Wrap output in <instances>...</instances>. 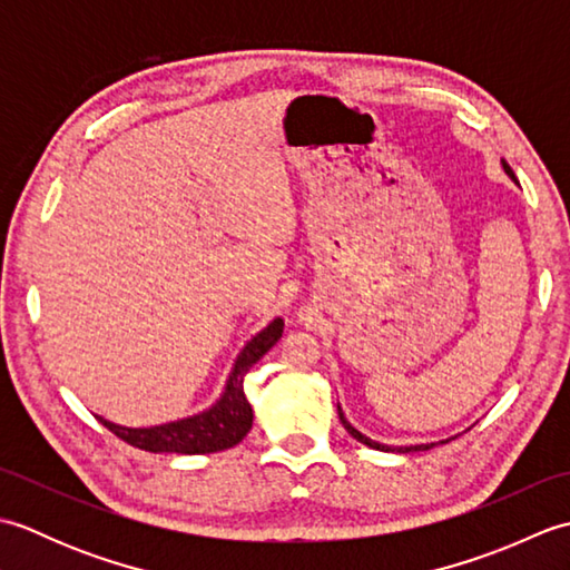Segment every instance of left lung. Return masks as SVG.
I'll return each instance as SVG.
<instances>
[{
    "label": "left lung",
    "mask_w": 570,
    "mask_h": 570,
    "mask_svg": "<svg viewBox=\"0 0 570 570\" xmlns=\"http://www.w3.org/2000/svg\"><path fill=\"white\" fill-rule=\"evenodd\" d=\"M502 168H504V174L510 176V178H514V171L510 168V164L507 161H502ZM337 416H341V421H343V426H345V431L353 435L355 441H360V443H365L367 448H374V451H386V453H414V451H429V448H433L435 443H419V445H399V448H394V445H384V443H377V441H372V439H367L365 433H360L353 423H350L347 419H345V414H343V409H341V404H337Z\"/></svg>",
    "instance_id": "left-lung-1"
}]
</instances>
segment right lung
I'll list each match as a JSON object with an SVG mask.
<instances>
[{"mask_svg":"<svg viewBox=\"0 0 570 570\" xmlns=\"http://www.w3.org/2000/svg\"><path fill=\"white\" fill-rule=\"evenodd\" d=\"M284 333V321L274 318L262 333H257L252 341L242 347V353L235 360V367L229 372V380L225 384L223 396L217 402L200 411L196 416L178 419L161 423V426L149 429H127L119 423L107 421L102 416L100 423L110 429L117 439L125 443L141 448L149 453H180V455H200V453H217L227 451V448L237 445L245 439L252 429V406L245 396V374L252 365L269 353L278 343Z\"/></svg>","mask_w":570,"mask_h":570,"instance_id":"obj_1","label":"right lung"}]
</instances>
